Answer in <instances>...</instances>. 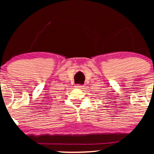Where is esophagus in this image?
<instances>
[{
  "label": "esophagus",
  "instance_id": "obj_1",
  "mask_svg": "<svg viewBox=\"0 0 154 154\" xmlns=\"http://www.w3.org/2000/svg\"><path fill=\"white\" fill-rule=\"evenodd\" d=\"M77 88H79V89H83L84 88V85H77L76 86H75Z\"/></svg>",
  "mask_w": 154,
  "mask_h": 154
}]
</instances>
